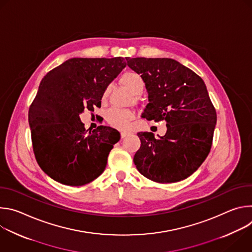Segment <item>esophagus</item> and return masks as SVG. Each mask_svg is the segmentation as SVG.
Masks as SVG:
<instances>
[{
  "label": "esophagus",
  "mask_w": 252,
  "mask_h": 252,
  "mask_svg": "<svg viewBox=\"0 0 252 252\" xmlns=\"http://www.w3.org/2000/svg\"><path fill=\"white\" fill-rule=\"evenodd\" d=\"M129 134V132H127V131H122L121 132V136H122V138H125L126 136H127Z\"/></svg>",
  "instance_id": "esophagus-1"
}]
</instances>
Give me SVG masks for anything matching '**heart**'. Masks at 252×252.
Segmentation results:
<instances>
[{
  "instance_id": "heart-1",
  "label": "heart",
  "mask_w": 252,
  "mask_h": 252,
  "mask_svg": "<svg viewBox=\"0 0 252 252\" xmlns=\"http://www.w3.org/2000/svg\"><path fill=\"white\" fill-rule=\"evenodd\" d=\"M121 83L134 95H139L145 89V82H143L140 75L135 71L128 70L121 77ZM110 88L107 87L102 93V99H105L109 95ZM134 118L132 112L128 110L121 109H111L106 113V122L112 126L119 129H126L129 122Z\"/></svg>"
}]
</instances>
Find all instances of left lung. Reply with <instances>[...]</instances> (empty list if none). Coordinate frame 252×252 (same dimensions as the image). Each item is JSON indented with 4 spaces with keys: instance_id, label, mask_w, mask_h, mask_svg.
Here are the masks:
<instances>
[{
    "instance_id": "obj_1",
    "label": "left lung",
    "mask_w": 252,
    "mask_h": 252,
    "mask_svg": "<svg viewBox=\"0 0 252 252\" xmlns=\"http://www.w3.org/2000/svg\"><path fill=\"white\" fill-rule=\"evenodd\" d=\"M141 76L149 103L141 117L166 122L163 136L138 132L140 149L133 162L147 178L159 184L177 183L191 175L208 156L217 112L202 79L190 68L167 58H126Z\"/></svg>"
}]
</instances>
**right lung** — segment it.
Instances as JSON below:
<instances>
[{
	"label": "right lung",
	"mask_w": 252,
	"mask_h": 252,
	"mask_svg": "<svg viewBox=\"0 0 252 252\" xmlns=\"http://www.w3.org/2000/svg\"><path fill=\"white\" fill-rule=\"evenodd\" d=\"M124 58H73L43 78L29 110L33 154L54 181L82 187L104 170L120 132L99 126L87 130L80 115L100 107L102 93L125 68Z\"/></svg>",
	"instance_id": "right-lung-1"
}]
</instances>
